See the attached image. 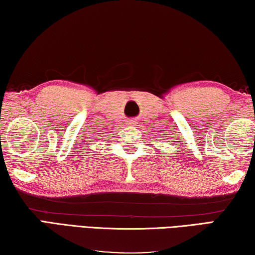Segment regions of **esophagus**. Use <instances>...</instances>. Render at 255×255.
Instances as JSON below:
<instances>
[{
  "label": "esophagus",
  "instance_id": "34e87169",
  "mask_svg": "<svg viewBox=\"0 0 255 255\" xmlns=\"http://www.w3.org/2000/svg\"><path fill=\"white\" fill-rule=\"evenodd\" d=\"M128 123H130V124H135V121L134 120H130V121H128Z\"/></svg>",
  "mask_w": 255,
  "mask_h": 255
}]
</instances>
